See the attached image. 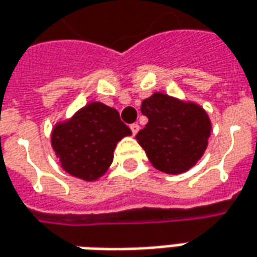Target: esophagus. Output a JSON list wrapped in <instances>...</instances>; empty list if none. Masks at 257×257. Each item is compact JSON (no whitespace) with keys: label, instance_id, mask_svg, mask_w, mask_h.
Returning <instances> with one entry per match:
<instances>
[{"label":"esophagus","instance_id":"esophagus-1","mask_svg":"<svg viewBox=\"0 0 257 257\" xmlns=\"http://www.w3.org/2000/svg\"><path fill=\"white\" fill-rule=\"evenodd\" d=\"M129 128H131V131H132V135H136V134L139 132V125H138V123H132Z\"/></svg>","mask_w":257,"mask_h":257}]
</instances>
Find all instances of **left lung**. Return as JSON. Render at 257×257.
I'll return each mask as SVG.
<instances>
[{
  "label": "left lung",
  "mask_w": 257,
  "mask_h": 257,
  "mask_svg": "<svg viewBox=\"0 0 257 257\" xmlns=\"http://www.w3.org/2000/svg\"><path fill=\"white\" fill-rule=\"evenodd\" d=\"M141 111L149 121L136 141L158 170L180 174L201 159L211 134V122L201 106L155 92L143 99Z\"/></svg>",
  "instance_id": "1"
}]
</instances>
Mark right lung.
Returning a JSON list of instances; mask_svg holds the SVG:
<instances>
[{"instance_id":"add662e5","label":"right lung","mask_w":257,"mask_h":257,"mask_svg":"<svg viewBox=\"0 0 257 257\" xmlns=\"http://www.w3.org/2000/svg\"><path fill=\"white\" fill-rule=\"evenodd\" d=\"M132 135L111 106L91 102L73 118L57 123L52 132V146L66 172L85 180L99 179L112 163L116 143Z\"/></svg>"}]
</instances>
